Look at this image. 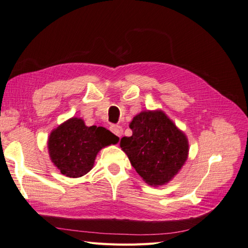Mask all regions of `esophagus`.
<instances>
[{"label":"esophagus","instance_id":"1","mask_svg":"<svg viewBox=\"0 0 248 248\" xmlns=\"http://www.w3.org/2000/svg\"><path fill=\"white\" fill-rule=\"evenodd\" d=\"M110 131L114 132L117 137H121L123 134V128L121 126H118V125H111L110 126Z\"/></svg>","mask_w":248,"mask_h":248}]
</instances>
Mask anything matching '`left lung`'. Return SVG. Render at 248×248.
I'll list each match as a JSON object with an SVG mask.
<instances>
[{"label": "left lung", "instance_id": "1", "mask_svg": "<svg viewBox=\"0 0 248 248\" xmlns=\"http://www.w3.org/2000/svg\"><path fill=\"white\" fill-rule=\"evenodd\" d=\"M131 137L120 141L131 166L149 185L169 183L188 157V140L162 110L140 112L130 122Z\"/></svg>", "mask_w": 248, "mask_h": 248}]
</instances>
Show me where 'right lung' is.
Returning a JSON list of instances; mask_svg holds the SVG:
<instances>
[{"instance_id":"obj_1","label":"right lung","mask_w":248,"mask_h":248,"mask_svg":"<svg viewBox=\"0 0 248 248\" xmlns=\"http://www.w3.org/2000/svg\"><path fill=\"white\" fill-rule=\"evenodd\" d=\"M118 141L119 138L104 127H88L84 120L73 117L50 132L47 147L50 159L61 174L78 178L92 170L102 148Z\"/></svg>"}]
</instances>
